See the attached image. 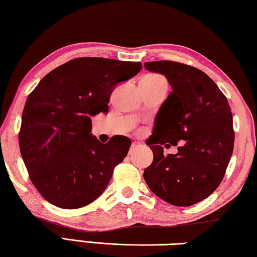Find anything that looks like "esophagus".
I'll use <instances>...</instances> for the list:
<instances>
[{
	"mask_svg": "<svg viewBox=\"0 0 257 257\" xmlns=\"http://www.w3.org/2000/svg\"><path fill=\"white\" fill-rule=\"evenodd\" d=\"M142 146L143 145L139 142H133L132 143V147H130V151H129V154H133L135 151H136L137 149H141Z\"/></svg>",
	"mask_w": 257,
	"mask_h": 257,
	"instance_id": "34e87169",
	"label": "esophagus"
}]
</instances>
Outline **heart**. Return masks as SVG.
Here are the masks:
<instances>
[{"mask_svg":"<svg viewBox=\"0 0 257 257\" xmlns=\"http://www.w3.org/2000/svg\"><path fill=\"white\" fill-rule=\"evenodd\" d=\"M144 79L146 80H154V81H161V80H164L162 77L159 76V75H147Z\"/></svg>","mask_w":257,"mask_h":257,"instance_id":"1","label":"heart"}]
</instances>
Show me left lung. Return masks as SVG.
I'll list each match as a JSON object with an SVG mask.
<instances>
[{
	"label": "left lung",
	"mask_w": 257,
	"mask_h": 257,
	"mask_svg": "<svg viewBox=\"0 0 257 257\" xmlns=\"http://www.w3.org/2000/svg\"><path fill=\"white\" fill-rule=\"evenodd\" d=\"M149 71L167 77L169 94L153 135L146 144L153 162L144 170V179L153 193L176 206L203 201L222 181L234 143L231 108L219 87L205 72L173 61L145 62ZM178 141L177 155L163 154L161 145Z\"/></svg>",
	"instance_id": "obj_1"
}]
</instances>
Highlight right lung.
I'll use <instances>...</instances> for the list:
<instances>
[{
    "mask_svg": "<svg viewBox=\"0 0 257 257\" xmlns=\"http://www.w3.org/2000/svg\"><path fill=\"white\" fill-rule=\"evenodd\" d=\"M141 62L70 60L47 73L28 95L19 146L29 178L47 202L79 208L101 196L132 142L93 136L90 116L107 113L115 85L137 75Z\"/></svg>",
    "mask_w": 257,
    "mask_h": 257,
    "instance_id": "add662e5",
    "label": "right lung"
}]
</instances>
